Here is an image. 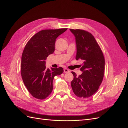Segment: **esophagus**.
I'll return each mask as SVG.
<instances>
[{
  "mask_svg": "<svg viewBox=\"0 0 128 128\" xmlns=\"http://www.w3.org/2000/svg\"><path fill=\"white\" fill-rule=\"evenodd\" d=\"M64 72H65V73H68V72H70V71H69V69H68L66 68H64Z\"/></svg>",
  "mask_w": 128,
  "mask_h": 128,
  "instance_id": "1",
  "label": "esophagus"
}]
</instances>
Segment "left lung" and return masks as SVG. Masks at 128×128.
Masks as SVG:
<instances>
[{
	"instance_id": "left-lung-1",
	"label": "left lung",
	"mask_w": 128,
	"mask_h": 128,
	"mask_svg": "<svg viewBox=\"0 0 128 128\" xmlns=\"http://www.w3.org/2000/svg\"><path fill=\"white\" fill-rule=\"evenodd\" d=\"M75 37L77 53L76 60L83 62L80 70V75L77 76L72 72L74 79L71 86L78 97L86 98L94 94L101 84L104 70V58L102 52L92 34L80 29H70Z\"/></svg>"
}]
</instances>
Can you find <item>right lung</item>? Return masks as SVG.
<instances>
[{
  "label": "right lung",
  "mask_w": 128,
  "mask_h": 128,
  "mask_svg": "<svg viewBox=\"0 0 128 128\" xmlns=\"http://www.w3.org/2000/svg\"><path fill=\"white\" fill-rule=\"evenodd\" d=\"M67 30H42L25 46L21 58V76L27 90L35 98H47L53 90L54 77L64 72L62 67L46 69L45 60L54 52L56 38Z\"/></svg>",
  "instance_id": "add662e5"
}]
</instances>
